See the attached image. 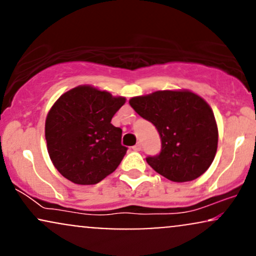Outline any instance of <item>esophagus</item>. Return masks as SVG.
Masks as SVG:
<instances>
[{
	"label": "esophagus",
	"mask_w": 256,
	"mask_h": 256,
	"mask_svg": "<svg viewBox=\"0 0 256 256\" xmlns=\"http://www.w3.org/2000/svg\"><path fill=\"white\" fill-rule=\"evenodd\" d=\"M140 149H142V146H140V143H137L136 146H132V150H134V152H140Z\"/></svg>",
	"instance_id": "obj_1"
}]
</instances>
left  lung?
<instances>
[{
	"label": "left lung",
	"mask_w": 256,
	"mask_h": 256,
	"mask_svg": "<svg viewBox=\"0 0 256 256\" xmlns=\"http://www.w3.org/2000/svg\"><path fill=\"white\" fill-rule=\"evenodd\" d=\"M128 104L160 134V154L146 158L158 174L183 183L198 178L212 165L218 126L204 98L189 90H164L132 98Z\"/></svg>",
	"instance_id": "1"
}]
</instances>
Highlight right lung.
Wrapping results in <instances>:
<instances>
[{
    "label": "right lung",
    "instance_id": "add662e5",
    "mask_svg": "<svg viewBox=\"0 0 256 256\" xmlns=\"http://www.w3.org/2000/svg\"><path fill=\"white\" fill-rule=\"evenodd\" d=\"M125 98H114L90 85L73 88L58 98L46 120L49 156L64 178L98 184L122 162V128L110 124Z\"/></svg>",
    "mask_w": 256,
    "mask_h": 256
}]
</instances>
